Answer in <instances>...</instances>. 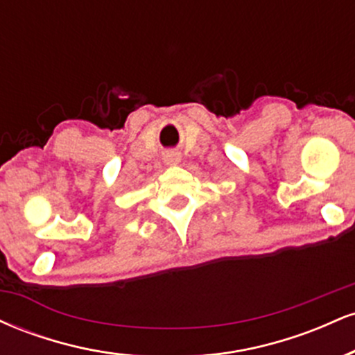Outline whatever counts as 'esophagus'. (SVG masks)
<instances>
[{
    "label": "esophagus",
    "instance_id": "1",
    "mask_svg": "<svg viewBox=\"0 0 355 355\" xmlns=\"http://www.w3.org/2000/svg\"><path fill=\"white\" fill-rule=\"evenodd\" d=\"M164 162L166 165H177L180 162V153L177 152H166L164 155Z\"/></svg>",
    "mask_w": 355,
    "mask_h": 355
}]
</instances>
